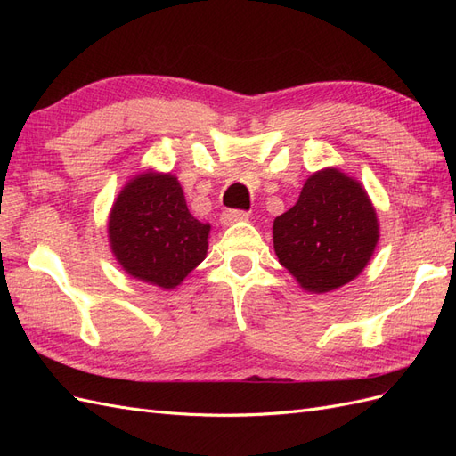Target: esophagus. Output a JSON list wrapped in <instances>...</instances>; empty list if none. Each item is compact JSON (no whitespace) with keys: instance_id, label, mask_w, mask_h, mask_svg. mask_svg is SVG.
<instances>
[{"instance_id":"esophagus-1","label":"esophagus","mask_w":456,"mask_h":456,"mask_svg":"<svg viewBox=\"0 0 456 456\" xmlns=\"http://www.w3.org/2000/svg\"><path fill=\"white\" fill-rule=\"evenodd\" d=\"M247 218H249V213L230 209V211H224L223 215H220V223H223L224 226H230V224L241 223V220H247Z\"/></svg>"}]
</instances>
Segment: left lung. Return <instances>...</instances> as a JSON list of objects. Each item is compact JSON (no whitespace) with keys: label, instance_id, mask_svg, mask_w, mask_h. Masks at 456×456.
<instances>
[{"label":"left lung","instance_id":"8db88e82","mask_svg":"<svg viewBox=\"0 0 456 456\" xmlns=\"http://www.w3.org/2000/svg\"><path fill=\"white\" fill-rule=\"evenodd\" d=\"M380 224L363 184L337 167L312 173L298 201L273 220V251L308 293H330L363 272Z\"/></svg>","mask_w":456,"mask_h":456}]
</instances>
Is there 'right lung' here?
Listing matches in <instances>:
<instances>
[{
	"label": "right lung",
	"mask_w": 456,
	"mask_h": 456,
	"mask_svg": "<svg viewBox=\"0 0 456 456\" xmlns=\"http://www.w3.org/2000/svg\"><path fill=\"white\" fill-rule=\"evenodd\" d=\"M211 224L191 216L178 178L146 169L121 188L108 216V241L131 278L175 289L207 255Z\"/></svg>",
	"instance_id": "add662e5"
}]
</instances>
